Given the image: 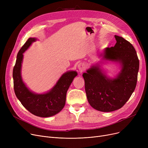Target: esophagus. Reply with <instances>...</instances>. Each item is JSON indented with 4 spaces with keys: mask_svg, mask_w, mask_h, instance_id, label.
Masks as SVG:
<instances>
[{
    "mask_svg": "<svg viewBox=\"0 0 148 148\" xmlns=\"http://www.w3.org/2000/svg\"><path fill=\"white\" fill-rule=\"evenodd\" d=\"M78 68L80 71H83L85 69V65L83 63H80L78 65Z\"/></svg>",
    "mask_w": 148,
    "mask_h": 148,
    "instance_id": "1",
    "label": "esophagus"
}]
</instances>
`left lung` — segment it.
<instances>
[{
	"label": "left lung",
	"mask_w": 148,
	"mask_h": 148,
	"mask_svg": "<svg viewBox=\"0 0 148 148\" xmlns=\"http://www.w3.org/2000/svg\"><path fill=\"white\" fill-rule=\"evenodd\" d=\"M114 37L115 45L106 48L103 57L120 62L122 69L117 77L108 79L98 66H92L83 74L89 103L104 112L118 110L127 103L136 88L139 69V60L133 45L122 37Z\"/></svg>",
	"instance_id": "8db88e82"
}]
</instances>
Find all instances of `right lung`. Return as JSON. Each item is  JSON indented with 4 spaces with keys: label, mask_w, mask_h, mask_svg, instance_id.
Wrapping results in <instances>:
<instances>
[{
    "label": "right lung",
    "mask_w": 148,
    "mask_h": 148,
    "mask_svg": "<svg viewBox=\"0 0 148 148\" xmlns=\"http://www.w3.org/2000/svg\"><path fill=\"white\" fill-rule=\"evenodd\" d=\"M35 41V38H29L17 54L12 73L14 89L15 95L29 112L39 117L47 118L55 115L64 108L67 90L77 73L76 71H68L64 74L55 86L46 94H35L29 90L23 82L21 66L23 53Z\"/></svg>",
    "instance_id": "right-lung-1"
}]
</instances>
